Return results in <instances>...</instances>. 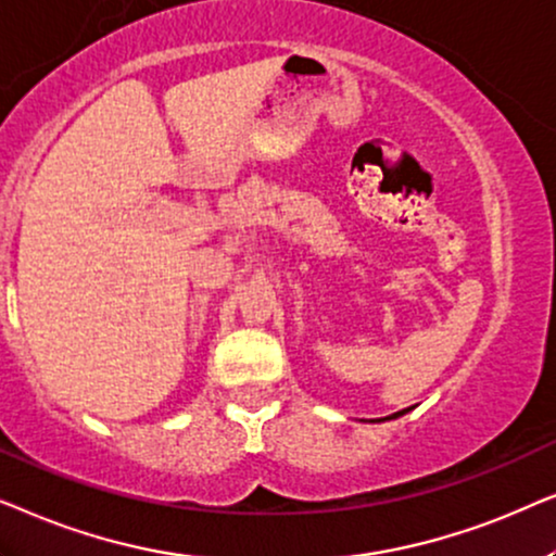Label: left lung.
<instances>
[{
	"instance_id": "1",
	"label": "left lung",
	"mask_w": 556,
	"mask_h": 556,
	"mask_svg": "<svg viewBox=\"0 0 556 556\" xmlns=\"http://www.w3.org/2000/svg\"><path fill=\"white\" fill-rule=\"evenodd\" d=\"M406 412H412V406L409 409H402V412H396V414H391V417H383V419H371V421H387V419H396V417H404Z\"/></svg>"
}]
</instances>
